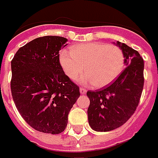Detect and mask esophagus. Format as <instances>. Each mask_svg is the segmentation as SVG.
Masks as SVG:
<instances>
[{
    "instance_id": "34e87169",
    "label": "esophagus",
    "mask_w": 158,
    "mask_h": 158,
    "mask_svg": "<svg viewBox=\"0 0 158 158\" xmlns=\"http://www.w3.org/2000/svg\"><path fill=\"white\" fill-rule=\"evenodd\" d=\"M79 91H80V94H85L87 93V90L85 89H84V88H80V89H79Z\"/></svg>"
}]
</instances>
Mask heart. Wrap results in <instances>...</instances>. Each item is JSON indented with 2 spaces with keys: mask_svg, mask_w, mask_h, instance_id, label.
Returning <instances> with one entry per match:
<instances>
[{
  "mask_svg": "<svg viewBox=\"0 0 158 158\" xmlns=\"http://www.w3.org/2000/svg\"><path fill=\"white\" fill-rule=\"evenodd\" d=\"M60 64L67 76L80 78L83 84H93L96 88L105 87L121 74L124 66V55L119 47L103 42H90L77 44L70 51L60 54Z\"/></svg>",
  "mask_w": 158,
  "mask_h": 158,
  "instance_id": "b5f03b06",
  "label": "heart"
}]
</instances>
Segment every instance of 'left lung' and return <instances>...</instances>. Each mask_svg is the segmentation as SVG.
I'll list each match as a JSON object with an SVG mask.
<instances>
[{"instance_id": "obj_1", "label": "left lung", "mask_w": 158, "mask_h": 158, "mask_svg": "<svg viewBox=\"0 0 158 158\" xmlns=\"http://www.w3.org/2000/svg\"><path fill=\"white\" fill-rule=\"evenodd\" d=\"M114 44L124 55L126 68L108 87L87 92L89 123L97 132L112 131L127 122L138 107L144 84V62L139 53L124 43Z\"/></svg>"}]
</instances>
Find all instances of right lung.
Segmentation results:
<instances>
[{"label":"right lung","instance_id":"obj_1","mask_svg":"<svg viewBox=\"0 0 158 158\" xmlns=\"http://www.w3.org/2000/svg\"><path fill=\"white\" fill-rule=\"evenodd\" d=\"M68 40L47 35L20 47L11 60L10 89L18 111L31 127L59 134L79 98V88L64 72L59 51Z\"/></svg>","mask_w":158,"mask_h":158}]
</instances>
